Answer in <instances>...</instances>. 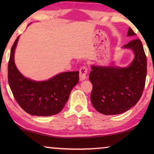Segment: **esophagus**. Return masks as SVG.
I'll return each instance as SVG.
<instances>
[{"instance_id": "esophagus-1", "label": "esophagus", "mask_w": 154, "mask_h": 154, "mask_svg": "<svg viewBox=\"0 0 154 154\" xmlns=\"http://www.w3.org/2000/svg\"><path fill=\"white\" fill-rule=\"evenodd\" d=\"M88 72V70L86 67L83 66L79 70V79L80 81H83L86 78V75Z\"/></svg>"}]
</instances>
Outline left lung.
<instances>
[{
    "label": "left lung",
    "instance_id": "1",
    "mask_svg": "<svg viewBox=\"0 0 154 154\" xmlns=\"http://www.w3.org/2000/svg\"><path fill=\"white\" fill-rule=\"evenodd\" d=\"M135 35L129 28L127 36ZM122 48L133 51L134 58L129 66H91L89 79L93 88L90 100L96 110L104 115L129 110L139 100L145 87L147 58L141 41L134 39Z\"/></svg>",
    "mask_w": 154,
    "mask_h": 154
}]
</instances>
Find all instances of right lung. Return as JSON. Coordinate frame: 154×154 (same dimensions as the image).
Returning a JSON list of instances; mask_svg holds the SVG:
<instances>
[{
    "mask_svg": "<svg viewBox=\"0 0 154 154\" xmlns=\"http://www.w3.org/2000/svg\"><path fill=\"white\" fill-rule=\"evenodd\" d=\"M19 38L20 36L12 46L8 64V82L15 99L21 107L32 116H51L60 113L72 89L79 82V71L61 72L41 82L23 76L14 61Z\"/></svg>",
    "mask_w": 154,
    "mask_h": 154,
    "instance_id": "1",
    "label": "right lung"
}]
</instances>
